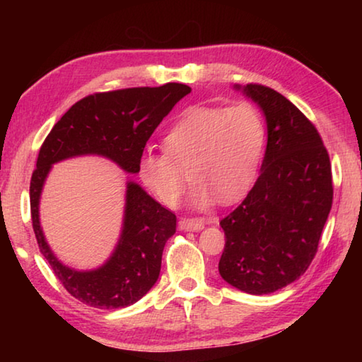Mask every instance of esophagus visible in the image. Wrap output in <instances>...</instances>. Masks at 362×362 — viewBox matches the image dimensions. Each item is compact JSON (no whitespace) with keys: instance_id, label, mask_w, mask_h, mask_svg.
<instances>
[{"instance_id":"1","label":"esophagus","mask_w":362,"mask_h":362,"mask_svg":"<svg viewBox=\"0 0 362 362\" xmlns=\"http://www.w3.org/2000/svg\"><path fill=\"white\" fill-rule=\"evenodd\" d=\"M179 228L183 231H199L204 228L203 218H180Z\"/></svg>"}]
</instances>
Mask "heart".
<instances>
[{
    "label": "heart",
    "instance_id": "heart-1",
    "mask_svg": "<svg viewBox=\"0 0 362 362\" xmlns=\"http://www.w3.org/2000/svg\"><path fill=\"white\" fill-rule=\"evenodd\" d=\"M166 153L145 150L139 158V177L161 201L179 204L185 187L175 164H189L194 180L188 201L196 209H207L218 198L235 203L252 188L259 175L265 124L250 103L223 107H192L168 132Z\"/></svg>",
    "mask_w": 362,
    "mask_h": 362
}]
</instances>
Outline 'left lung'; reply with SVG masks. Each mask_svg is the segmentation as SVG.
<instances>
[{
	"mask_svg": "<svg viewBox=\"0 0 362 362\" xmlns=\"http://www.w3.org/2000/svg\"><path fill=\"white\" fill-rule=\"evenodd\" d=\"M267 121V150L254 187L220 226L218 273L252 296L283 289L306 272L332 207L326 146L308 118L274 89L235 84Z\"/></svg>",
	"mask_w": 362,
	"mask_h": 362,
	"instance_id": "left-lung-1",
	"label": "left lung"
}]
</instances>
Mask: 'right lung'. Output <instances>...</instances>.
Masks as SVG:
<instances>
[{
    "label": "right lung",
    "instance_id": "1",
    "mask_svg": "<svg viewBox=\"0 0 362 362\" xmlns=\"http://www.w3.org/2000/svg\"><path fill=\"white\" fill-rule=\"evenodd\" d=\"M192 88L168 83L88 95L76 102L41 145L30 182L33 231L41 254L73 297L94 308H124L139 302L158 281L166 241L175 233V214L151 198L139 183H126L122 228L108 260L94 269L64 265L49 247L40 223V198L52 164L97 155L127 174L139 173V158L164 116Z\"/></svg>",
    "mask_w": 362,
    "mask_h": 362
}]
</instances>
